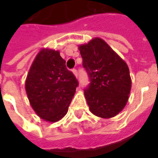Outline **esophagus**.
<instances>
[{"label": "esophagus", "instance_id": "34e87169", "mask_svg": "<svg viewBox=\"0 0 158 158\" xmlns=\"http://www.w3.org/2000/svg\"><path fill=\"white\" fill-rule=\"evenodd\" d=\"M72 72H73V74H74V75L76 76V77H78V72H77V70H76L75 69H73Z\"/></svg>", "mask_w": 158, "mask_h": 158}]
</instances>
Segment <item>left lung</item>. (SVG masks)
<instances>
[{
	"mask_svg": "<svg viewBox=\"0 0 158 158\" xmlns=\"http://www.w3.org/2000/svg\"><path fill=\"white\" fill-rule=\"evenodd\" d=\"M79 49L90 81L85 89L90 112L103 118L116 116L125 106L131 89L127 63L100 38Z\"/></svg>",
	"mask_w": 158,
	"mask_h": 158,
	"instance_id": "1",
	"label": "left lung"
}]
</instances>
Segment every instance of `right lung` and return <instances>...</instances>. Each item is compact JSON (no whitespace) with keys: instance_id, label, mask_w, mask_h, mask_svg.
I'll return each instance as SVG.
<instances>
[{"instance_id":"right-lung-1","label":"right lung","mask_w":158,"mask_h":158,"mask_svg":"<svg viewBox=\"0 0 158 158\" xmlns=\"http://www.w3.org/2000/svg\"><path fill=\"white\" fill-rule=\"evenodd\" d=\"M58 51L42 49L29 69L25 89L36 114L47 122L65 116L79 82Z\"/></svg>"}]
</instances>
